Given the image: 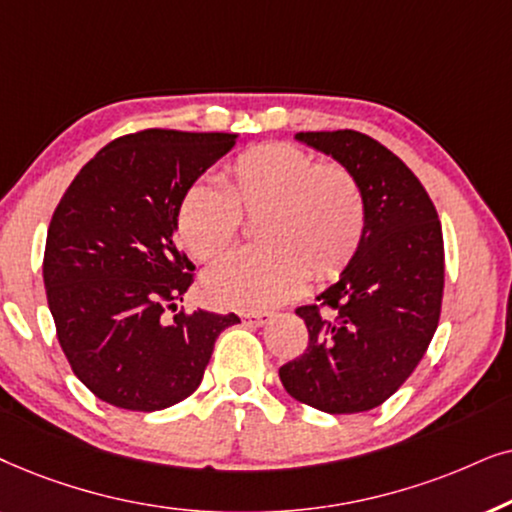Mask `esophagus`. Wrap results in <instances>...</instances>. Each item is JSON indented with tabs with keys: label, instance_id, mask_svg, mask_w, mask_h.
Here are the masks:
<instances>
[{
	"label": "esophagus",
	"instance_id": "34e87169",
	"mask_svg": "<svg viewBox=\"0 0 512 512\" xmlns=\"http://www.w3.org/2000/svg\"><path fill=\"white\" fill-rule=\"evenodd\" d=\"M241 318H243L245 325L260 327V325H264V323H269L271 313H267V311H248V313H243Z\"/></svg>",
	"mask_w": 512,
	"mask_h": 512
}]
</instances>
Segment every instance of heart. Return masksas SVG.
Returning a JSON list of instances; mask_svg holds the SVG:
<instances>
[{"label":"heart","instance_id":"obj_1","mask_svg":"<svg viewBox=\"0 0 512 512\" xmlns=\"http://www.w3.org/2000/svg\"><path fill=\"white\" fill-rule=\"evenodd\" d=\"M241 215L260 217L262 248L229 255L206 278L217 304L264 311L288 302L311 278L342 271L365 234L358 180L337 163L285 142L245 149L222 175V189L196 182L177 208V234L196 260H215L241 231Z\"/></svg>","mask_w":512,"mask_h":512}]
</instances>
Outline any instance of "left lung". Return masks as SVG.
<instances>
[{
	"label": "left lung",
	"mask_w": 512,
	"mask_h": 512,
	"mask_svg": "<svg viewBox=\"0 0 512 512\" xmlns=\"http://www.w3.org/2000/svg\"><path fill=\"white\" fill-rule=\"evenodd\" d=\"M297 140L356 177L367 217L339 281L320 292V304L297 309L309 346L278 377L292 398L320 412H367L405 384L435 335L445 288L442 227L417 175L370 135L318 131Z\"/></svg>",
	"instance_id": "8db88e82"
}]
</instances>
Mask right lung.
I'll use <instances>...</instances> for the list:
<instances>
[{
  "instance_id": "obj_1",
  "label": "right lung",
  "mask_w": 512,
  "mask_h": 512,
  "mask_svg": "<svg viewBox=\"0 0 512 512\" xmlns=\"http://www.w3.org/2000/svg\"><path fill=\"white\" fill-rule=\"evenodd\" d=\"M234 133L149 128L100 149L60 199L44 285L67 363L93 395L156 412L199 388L215 339L236 313L166 309L194 283L177 248L182 196L236 145Z\"/></svg>"
}]
</instances>
